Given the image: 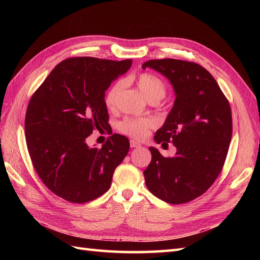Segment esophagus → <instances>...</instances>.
I'll return each mask as SVG.
<instances>
[{"mask_svg":"<svg viewBox=\"0 0 260 260\" xmlns=\"http://www.w3.org/2000/svg\"><path fill=\"white\" fill-rule=\"evenodd\" d=\"M130 146H131L132 148H135V147H140L141 144L138 143L137 141H135V140H131V141H130Z\"/></svg>","mask_w":260,"mask_h":260,"instance_id":"obj_1","label":"esophagus"}]
</instances>
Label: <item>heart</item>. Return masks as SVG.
<instances>
[{
  "label": "heart",
  "instance_id": "b5f03b06",
  "mask_svg": "<svg viewBox=\"0 0 260 260\" xmlns=\"http://www.w3.org/2000/svg\"><path fill=\"white\" fill-rule=\"evenodd\" d=\"M137 85L140 92L147 101H160L166 94V85L159 79L151 74H141L138 77ZM122 88L121 82L115 83L105 95V105L108 109H114L117 98ZM154 120L148 117L141 118H125L120 122L119 130L131 138L143 139L147 136L148 130L154 127Z\"/></svg>",
  "mask_w": 260,
  "mask_h": 260
}]
</instances>
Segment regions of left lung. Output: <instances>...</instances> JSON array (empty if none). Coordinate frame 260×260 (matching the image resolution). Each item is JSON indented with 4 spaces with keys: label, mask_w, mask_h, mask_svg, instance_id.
I'll return each instance as SVG.
<instances>
[{
    "label": "left lung",
    "mask_w": 260,
    "mask_h": 260,
    "mask_svg": "<svg viewBox=\"0 0 260 260\" xmlns=\"http://www.w3.org/2000/svg\"><path fill=\"white\" fill-rule=\"evenodd\" d=\"M147 67L174 88V106L154 141L172 142L177 152L164 157L149 147L145 184L161 201L183 204L205 193L221 171L232 138L231 108L214 77L196 62L151 59L142 65Z\"/></svg>",
    "instance_id": "1"
}]
</instances>
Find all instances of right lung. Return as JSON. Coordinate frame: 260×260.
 <instances>
[{
    "mask_svg": "<svg viewBox=\"0 0 260 260\" xmlns=\"http://www.w3.org/2000/svg\"><path fill=\"white\" fill-rule=\"evenodd\" d=\"M131 64L132 59H65L31 98L25 120L29 155L43 183L59 198L86 203L111 186L129 140L115 133L98 148L86 138L108 125L105 92Z\"/></svg>",
    "mask_w": 260,
    "mask_h": 260,
    "instance_id": "1",
    "label": "right lung"
}]
</instances>
